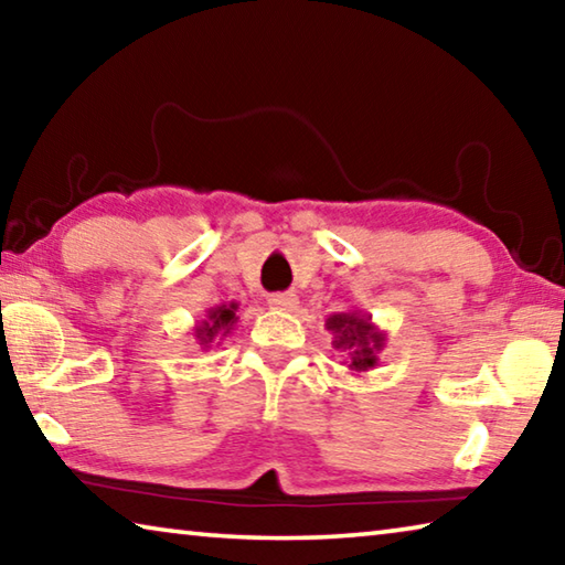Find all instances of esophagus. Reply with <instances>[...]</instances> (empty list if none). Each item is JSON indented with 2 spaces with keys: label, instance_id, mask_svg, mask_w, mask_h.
Returning a JSON list of instances; mask_svg holds the SVG:
<instances>
[{
  "label": "esophagus",
  "instance_id": "34e87169",
  "mask_svg": "<svg viewBox=\"0 0 565 565\" xmlns=\"http://www.w3.org/2000/svg\"><path fill=\"white\" fill-rule=\"evenodd\" d=\"M269 306L279 311H294L296 306H299V299H296V294H271Z\"/></svg>",
  "mask_w": 565,
  "mask_h": 565
}]
</instances>
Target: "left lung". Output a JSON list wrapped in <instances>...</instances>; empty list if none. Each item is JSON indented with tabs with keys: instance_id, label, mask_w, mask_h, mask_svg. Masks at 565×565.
<instances>
[{
	"instance_id": "left-lung-1",
	"label": "left lung",
	"mask_w": 565,
	"mask_h": 565,
	"mask_svg": "<svg viewBox=\"0 0 565 565\" xmlns=\"http://www.w3.org/2000/svg\"><path fill=\"white\" fill-rule=\"evenodd\" d=\"M327 329L333 333V349L349 356V371L363 374V371L379 366V353L386 347V331H381L371 321V313H331L327 319Z\"/></svg>"
}]
</instances>
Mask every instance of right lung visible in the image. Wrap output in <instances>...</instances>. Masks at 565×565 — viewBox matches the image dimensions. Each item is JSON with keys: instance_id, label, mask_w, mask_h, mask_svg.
Returning <instances> with one entry per match:
<instances>
[{"instance_id": "obj_1", "label": "right lung", "mask_w": 565, "mask_h": 565, "mask_svg": "<svg viewBox=\"0 0 565 565\" xmlns=\"http://www.w3.org/2000/svg\"><path fill=\"white\" fill-rule=\"evenodd\" d=\"M236 309H238L236 301L212 306V309L206 311V317L194 323V329H191V331H194V339L199 343V349L209 351L212 347H218L222 339H226L228 333H232V329L236 327V321H238Z\"/></svg>"}]
</instances>
